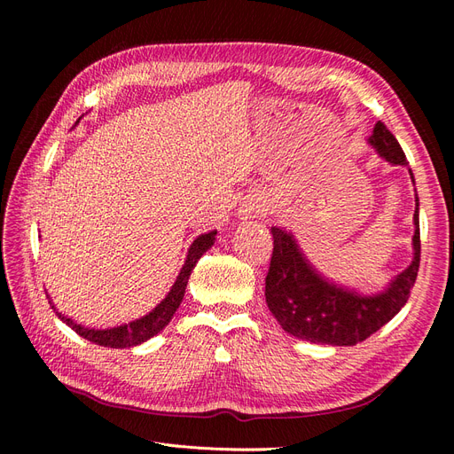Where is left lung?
I'll return each mask as SVG.
<instances>
[{"mask_svg":"<svg viewBox=\"0 0 454 454\" xmlns=\"http://www.w3.org/2000/svg\"><path fill=\"white\" fill-rule=\"evenodd\" d=\"M367 142L373 145L379 157L394 167H409L403 149L382 122H377ZM409 176L415 184L411 168ZM415 202L413 261L384 290L375 294H360L329 282L309 263L294 235L280 227H270L274 248L265 278V297L269 310L284 332L316 345L352 347L388 324L407 303L419 272L420 227L417 195Z\"/></svg>","mask_w":454,"mask_h":454,"instance_id":"obj_1","label":"left lung"}]
</instances>
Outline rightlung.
<instances>
[{"label": "right lung", "instance_id": "add662e5", "mask_svg": "<svg viewBox=\"0 0 454 454\" xmlns=\"http://www.w3.org/2000/svg\"><path fill=\"white\" fill-rule=\"evenodd\" d=\"M215 235H217V231H210V232H204V235H199L193 240V244L189 246L185 263H184L180 274H177L174 286L170 287L168 295L164 297L149 314L142 316V318L132 320L129 324H121L115 327L96 329V327H85L81 324H75L72 318H67V316H64L62 312H57V316L66 325H70L77 335L94 342V345L107 347V348H130L136 345H142V342H145L147 339L155 337L159 332H162V329L167 327L168 322L172 320L176 310L180 309L191 272H193L197 261L202 257V254H206L212 248L215 242ZM47 299H49V305H52V299L51 297H47ZM52 309H54V305H52Z\"/></svg>", "mask_w": 454, "mask_h": 454}]
</instances>
